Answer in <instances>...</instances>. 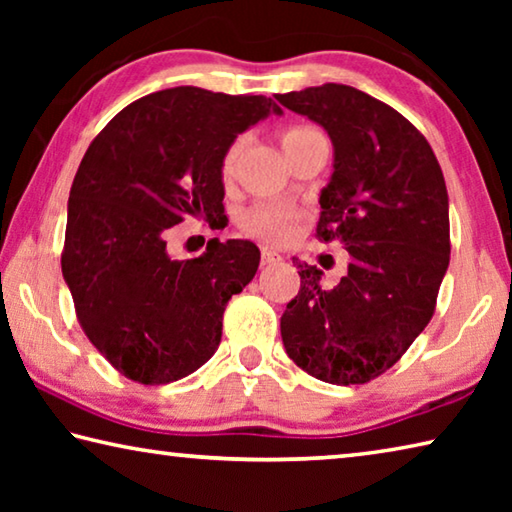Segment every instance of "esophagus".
Instances as JSON below:
<instances>
[{"label": "esophagus", "instance_id": "obj_1", "mask_svg": "<svg viewBox=\"0 0 512 512\" xmlns=\"http://www.w3.org/2000/svg\"><path fill=\"white\" fill-rule=\"evenodd\" d=\"M280 259H282V257L277 255L275 250H271V248H264V250H262V264H264V266H268V264H275V262H280Z\"/></svg>", "mask_w": 512, "mask_h": 512}]
</instances>
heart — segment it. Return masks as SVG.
I'll list each match as a JSON object with an SVG mask.
<instances>
[{"mask_svg": "<svg viewBox=\"0 0 512 512\" xmlns=\"http://www.w3.org/2000/svg\"><path fill=\"white\" fill-rule=\"evenodd\" d=\"M311 131H314V128H307V126L289 128V131L282 133V144L289 142L291 137L305 135ZM241 149H244V142L241 140H235L228 146V149H225L223 158H221L223 183H230V180L235 178ZM296 216H298L296 210H291L289 205L266 203V205H257V207H253V210H248L244 214V219H241V225H244V230L250 232V235L262 237L266 241H273V244H282V241H287L293 235Z\"/></svg>", "mask_w": 512, "mask_h": 512, "instance_id": "obj_1", "label": "heart"}]
</instances>
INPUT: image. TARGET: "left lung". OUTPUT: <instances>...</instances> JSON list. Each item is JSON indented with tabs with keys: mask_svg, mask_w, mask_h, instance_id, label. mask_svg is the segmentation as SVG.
I'll return each instance as SVG.
<instances>
[{
	"mask_svg": "<svg viewBox=\"0 0 512 512\" xmlns=\"http://www.w3.org/2000/svg\"><path fill=\"white\" fill-rule=\"evenodd\" d=\"M277 101L332 137L316 237L339 239L352 257L334 289H323L320 268L298 262L300 291L280 320L284 348L327 384H368L402 359L436 311L452 250L443 169L409 119L350 85Z\"/></svg>",
	"mask_w": 512,
	"mask_h": 512,
	"instance_id": "8db88e82",
	"label": "left lung"
}]
</instances>
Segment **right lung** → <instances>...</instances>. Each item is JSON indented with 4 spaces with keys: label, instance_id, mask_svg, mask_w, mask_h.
<instances>
[{
    "label": "right lung",
    "instance_id": "right-lung-1",
    "mask_svg": "<svg viewBox=\"0 0 512 512\" xmlns=\"http://www.w3.org/2000/svg\"><path fill=\"white\" fill-rule=\"evenodd\" d=\"M280 112L271 99L192 85L146 94L112 117L76 171L63 277L85 336L119 375L178 381L221 343L228 300L253 280V241H207L171 259L169 228L223 214L221 158L239 133Z\"/></svg>",
    "mask_w": 512,
    "mask_h": 512
}]
</instances>
